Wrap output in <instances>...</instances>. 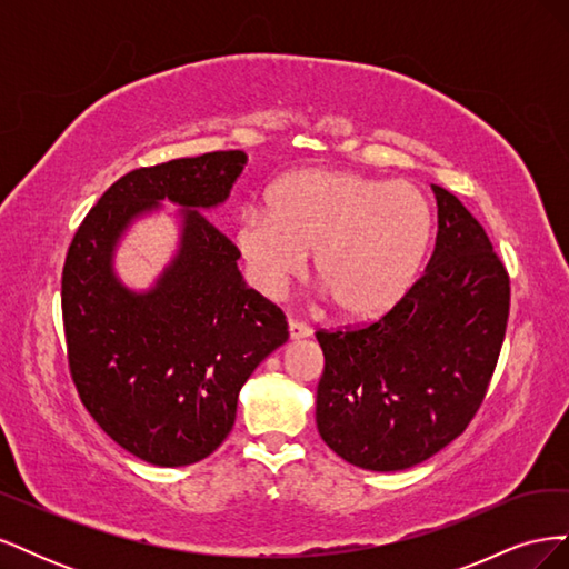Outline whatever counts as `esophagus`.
Wrapping results in <instances>:
<instances>
[{"label": "esophagus", "instance_id": "esophagus-1", "mask_svg": "<svg viewBox=\"0 0 569 569\" xmlns=\"http://www.w3.org/2000/svg\"><path fill=\"white\" fill-rule=\"evenodd\" d=\"M306 337H311V327H306L303 322H297V320H289V339L299 341Z\"/></svg>", "mask_w": 569, "mask_h": 569}]
</instances>
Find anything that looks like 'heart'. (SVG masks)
<instances>
[{
    "label": "heart",
    "mask_w": 569,
    "mask_h": 569,
    "mask_svg": "<svg viewBox=\"0 0 569 569\" xmlns=\"http://www.w3.org/2000/svg\"><path fill=\"white\" fill-rule=\"evenodd\" d=\"M432 237L418 187L343 170H299L270 189L268 209L237 218L234 247L251 284L274 299L313 253L316 280L349 320L380 318L403 299Z\"/></svg>",
    "instance_id": "heart-1"
}]
</instances>
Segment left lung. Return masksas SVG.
<instances>
[{"instance_id":"8db88e82","label":"left lung","mask_w":569,"mask_h":569,"mask_svg":"<svg viewBox=\"0 0 569 569\" xmlns=\"http://www.w3.org/2000/svg\"><path fill=\"white\" fill-rule=\"evenodd\" d=\"M437 244L403 299L380 320L316 332L322 441L356 468L406 470L465 432L485 401L506 337L510 278L485 228L432 184Z\"/></svg>"}]
</instances>
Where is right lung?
<instances>
[{
    "label": "right lung",
    "mask_w": 569,
    "mask_h": 569,
    "mask_svg": "<svg viewBox=\"0 0 569 569\" xmlns=\"http://www.w3.org/2000/svg\"><path fill=\"white\" fill-rule=\"evenodd\" d=\"M244 151L137 168L84 216L63 263L61 311L71 377L94 422L159 468L211 456L239 389L289 339L284 313L249 289L237 247L206 218L230 197ZM180 204L181 247L147 292L119 282L112 251L137 218Z\"/></svg>",
    "instance_id": "obj_1"
}]
</instances>
